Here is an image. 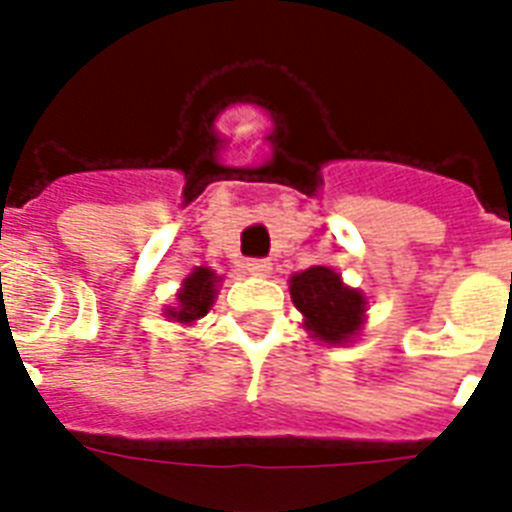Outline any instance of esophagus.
I'll list each match as a JSON object with an SVG mask.
<instances>
[{
  "label": "esophagus",
  "mask_w": 512,
  "mask_h": 512,
  "mask_svg": "<svg viewBox=\"0 0 512 512\" xmlns=\"http://www.w3.org/2000/svg\"><path fill=\"white\" fill-rule=\"evenodd\" d=\"M252 276H268V273L273 271V263L271 260H247V265H244Z\"/></svg>",
  "instance_id": "34e87169"
}]
</instances>
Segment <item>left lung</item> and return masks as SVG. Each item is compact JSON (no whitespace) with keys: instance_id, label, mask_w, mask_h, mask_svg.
<instances>
[{"instance_id":"obj_1","label":"left lung","mask_w":512,"mask_h":512,"mask_svg":"<svg viewBox=\"0 0 512 512\" xmlns=\"http://www.w3.org/2000/svg\"><path fill=\"white\" fill-rule=\"evenodd\" d=\"M292 303L303 313V327L311 337L329 345H345L361 332L366 297L342 284L340 273L327 265H313L289 279Z\"/></svg>"}]
</instances>
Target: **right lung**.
I'll use <instances>...</instances> for the list:
<instances>
[{
  "label": "right lung",
  "instance_id": "add662e5",
  "mask_svg": "<svg viewBox=\"0 0 512 512\" xmlns=\"http://www.w3.org/2000/svg\"><path fill=\"white\" fill-rule=\"evenodd\" d=\"M217 273L209 268H193V273L183 281V287L177 292V308H167L164 316L180 324H193L201 316H207L217 295Z\"/></svg>",
  "mask_w": 512,
  "mask_h": 512
}]
</instances>
